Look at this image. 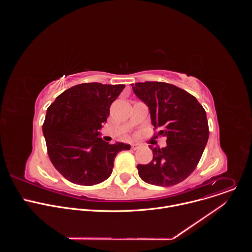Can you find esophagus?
I'll return each mask as SVG.
<instances>
[{
  "label": "esophagus",
  "mask_w": 252,
  "mask_h": 252,
  "mask_svg": "<svg viewBox=\"0 0 252 252\" xmlns=\"http://www.w3.org/2000/svg\"><path fill=\"white\" fill-rule=\"evenodd\" d=\"M140 148V145H139V143H132V145H131V149L132 150H137V149H139Z\"/></svg>",
  "instance_id": "esophagus-1"
}]
</instances>
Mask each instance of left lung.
<instances>
[{"label":"left lung","instance_id":"obj_1","mask_svg":"<svg viewBox=\"0 0 252 252\" xmlns=\"http://www.w3.org/2000/svg\"><path fill=\"white\" fill-rule=\"evenodd\" d=\"M135 95L150 110L152 124L166 137L165 148H154L153 160L138 164L143 182L158 187L182 183L195 169L207 143L206 113L197 99L173 85L160 82L131 84ZM156 135V136H158Z\"/></svg>","mask_w":252,"mask_h":252}]
</instances>
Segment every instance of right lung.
Listing matches in <instances>:
<instances>
[{"instance_id": "right-lung-1", "label": "right lung", "mask_w": 252, "mask_h": 252, "mask_svg": "<svg viewBox=\"0 0 252 252\" xmlns=\"http://www.w3.org/2000/svg\"><path fill=\"white\" fill-rule=\"evenodd\" d=\"M125 87L81 84L63 92L48 107L43 125L48 154L56 169L70 183H102L112 174L117 155L130 149L124 142L110 145L99 132L111 104Z\"/></svg>"}]
</instances>
